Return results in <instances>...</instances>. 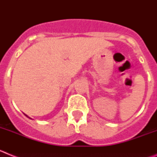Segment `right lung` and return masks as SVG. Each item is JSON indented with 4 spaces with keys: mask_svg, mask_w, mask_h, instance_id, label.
<instances>
[{
    "mask_svg": "<svg viewBox=\"0 0 157 157\" xmlns=\"http://www.w3.org/2000/svg\"><path fill=\"white\" fill-rule=\"evenodd\" d=\"M26 116H27V115H26ZM27 117H28V116H27ZM28 118H30V117H28Z\"/></svg>",
    "mask_w": 157,
    "mask_h": 157,
    "instance_id": "1",
    "label": "right lung"
}]
</instances>
